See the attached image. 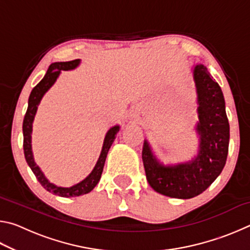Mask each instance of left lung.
Masks as SVG:
<instances>
[{
  "label": "left lung",
  "instance_id": "obj_1",
  "mask_svg": "<svg viewBox=\"0 0 250 250\" xmlns=\"http://www.w3.org/2000/svg\"><path fill=\"white\" fill-rule=\"evenodd\" d=\"M192 76L198 116L196 154L185 162L163 164L147 140H145L142 150L143 166L151 188L162 195L181 200L200 195L217 179L225 167L229 145V124L221 87L202 64L193 67Z\"/></svg>",
  "mask_w": 250,
  "mask_h": 250
}]
</instances>
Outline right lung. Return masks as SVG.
I'll list each match as a JSON object with an SVG mask.
<instances>
[{"mask_svg":"<svg viewBox=\"0 0 250 250\" xmlns=\"http://www.w3.org/2000/svg\"><path fill=\"white\" fill-rule=\"evenodd\" d=\"M80 62H82L80 59H75V61L70 62H53V64L48 67V70L47 73L45 74L44 78L33 88L31 95H29L28 107L23 121V147L24 155L25 159H26L28 167H31V170L33 171L34 174H35L36 179L39 180V182L46 191L62 197L80 196L83 195V194L91 192L92 189L95 188V186L98 184V182L100 181L101 174H103L104 166L105 162V158H107L108 151L110 149V146H112L113 141H115L117 133L119 132L120 130V125H113L108 130V132L105 133L99 159L97 161L95 167L92 168V171L90 172V174L88 175L86 179L80 181L79 183L73 186H69V188H62V186H58L52 183V182L45 176L43 171L41 170V167L36 164L32 151V131L34 118H35V115L37 112V108H39L41 100L44 97V95L50 89V87L56 83L59 75L62 74V70L76 69L80 65Z\"/></svg>","mask_w":250,"mask_h":250,"instance_id":"1","label":"right lung"}]
</instances>
